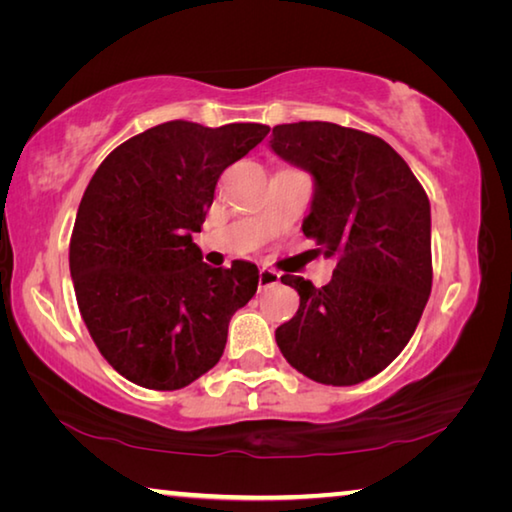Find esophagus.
Wrapping results in <instances>:
<instances>
[{
  "label": "esophagus",
  "mask_w": 512,
  "mask_h": 512,
  "mask_svg": "<svg viewBox=\"0 0 512 512\" xmlns=\"http://www.w3.org/2000/svg\"><path fill=\"white\" fill-rule=\"evenodd\" d=\"M280 282V273L273 271V268H259V291H264L268 287H275Z\"/></svg>",
  "instance_id": "esophagus-1"
}]
</instances>
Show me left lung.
Here are the masks:
<instances>
[{
    "mask_svg": "<svg viewBox=\"0 0 512 512\" xmlns=\"http://www.w3.org/2000/svg\"><path fill=\"white\" fill-rule=\"evenodd\" d=\"M271 149L314 173L316 194L302 232L318 253L336 257L332 282L320 289L282 275L300 307L275 329L277 348L318 384H361L404 350L429 300L427 192L391 144L357 128L280 124Z\"/></svg>",
    "mask_w": 512,
    "mask_h": 512,
    "instance_id": "left-lung-1",
    "label": "left lung"
}]
</instances>
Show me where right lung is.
<instances>
[{
    "label": "right lung",
    "mask_w": 512,
    "mask_h": 512,
    "mask_svg": "<svg viewBox=\"0 0 512 512\" xmlns=\"http://www.w3.org/2000/svg\"><path fill=\"white\" fill-rule=\"evenodd\" d=\"M264 124L173 119L119 144L94 171L69 239L76 302L121 377L178 391L221 359L228 325L259 271L212 268L192 241L221 173L264 140Z\"/></svg>",
    "instance_id": "right-lung-1"
}]
</instances>
